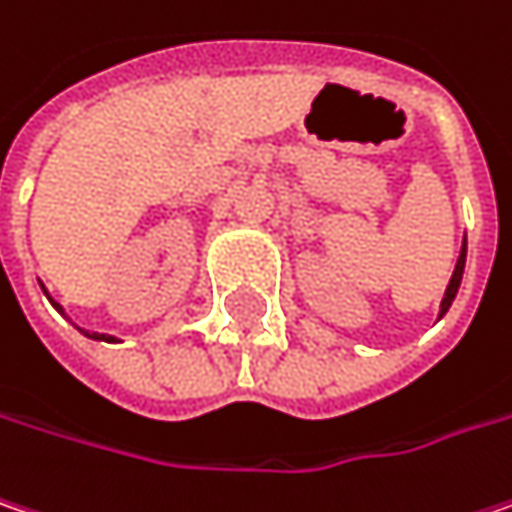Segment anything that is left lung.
<instances>
[{
	"label": "left lung",
	"mask_w": 512,
	"mask_h": 512,
	"mask_svg": "<svg viewBox=\"0 0 512 512\" xmlns=\"http://www.w3.org/2000/svg\"><path fill=\"white\" fill-rule=\"evenodd\" d=\"M464 263H466V243H464V249H461L458 263H455L452 281H449V286H446V295H443V301H440V316L452 307V301H455V295H458V286H461V278H464Z\"/></svg>",
	"instance_id": "1"
}]
</instances>
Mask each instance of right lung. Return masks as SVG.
Segmentation results:
<instances>
[{"mask_svg":"<svg viewBox=\"0 0 512 512\" xmlns=\"http://www.w3.org/2000/svg\"><path fill=\"white\" fill-rule=\"evenodd\" d=\"M43 292H46V289H43ZM54 307H57V304H54ZM57 310H60V307H57ZM86 336H92V339H104V342H115L112 336H104V333H86Z\"/></svg>","mask_w":512,"mask_h":512,"instance_id":"1","label":"right lung"}]
</instances>
